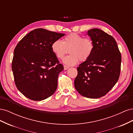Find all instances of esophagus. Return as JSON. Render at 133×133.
<instances>
[{"mask_svg":"<svg viewBox=\"0 0 133 133\" xmlns=\"http://www.w3.org/2000/svg\"><path fill=\"white\" fill-rule=\"evenodd\" d=\"M69 68V66H66V65H64V70H67Z\"/></svg>","mask_w":133,"mask_h":133,"instance_id":"1","label":"esophagus"}]
</instances>
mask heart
<instances>
[{
	"label": "heart",
	"mask_w": 133,
	"mask_h": 133,
	"mask_svg": "<svg viewBox=\"0 0 133 133\" xmlns=\"http://www.w3.org/2000/svg\"><path fill=\"white\" fill-rule=\"evenodd\" d=\"M94 43L89 38H84L77 33H72L65 36L63 42L56 40L51 44L53 53L59 59H62L70 49L69 55L65 57L63 62L68 65H74L79 60L85 62L90 58L94 50Z\"/></svg>",
	"instance_id": "heart-1"
}]
</instances>
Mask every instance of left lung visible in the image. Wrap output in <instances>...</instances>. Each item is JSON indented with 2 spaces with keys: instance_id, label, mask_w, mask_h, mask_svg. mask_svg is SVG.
Segmentation results:
<instances>
[{
  "instance_id": "left-lung-1",
  "label": "left lung",
  "mask_w": 133,
  "mask_h": 133,
  "mask_svg": "<svg viewBox=\"0 0 133 133\" xmlns=\"http://www.w3.org/2000/svg\"><path fill=\"white\" fill-rule=\"evenodd\" d=\"M94 50L77 68L74 86L83 96L96 99L105 95L115 85L121 70L122 56L112 36L97 28L88 31Z\"/></svg>"
}]
</instances>
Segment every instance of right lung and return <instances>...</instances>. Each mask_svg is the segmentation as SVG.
Segmentation results:
<instances>
[{
    "instance_id": "obj_1",
    "label": "right lung",
    "mask_w": 133,
    "mask_h": 133,
    "mask_svg": "<svg viewBox=\"0 0 133 133\" xmlns=\"http://www.w3.org/2000/svg\"><path fill=\"white\" fill-rule=\"evenodd\" d=\"M64 34L43 28L31 31L16 46L11 68L16 87L26 98L41 101L53 95L64 67L51 50V44Z\"/></svg>"
}]
</instances>
